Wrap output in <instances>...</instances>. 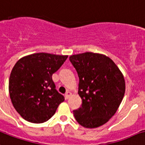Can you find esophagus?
Wrapping results in <instances>:
<instances>
[{
  "instance_id": "1",
  "label": "esophagus",
  "mask_w": 145,
  "mask_h": 145,
  "mask_svg": "<svg viewBox=\"0 0 145 145\" xmlns=\"http://www.w3.org/2000/svg\"><path fill=\"white\" fill-rule=\"evenodd\" d=\"M70 95H71V93L69 92V91H67L66 94H65V97H66V99H69V97H70Z\"/></svg>"
}]
</instances>
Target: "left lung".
<instances>
[{"label":"left lung","instance_id":"obj_1","mask_svg":"<svg viewBox=\"0 0 145 145\" xmlns=\"http://www.w3.org/2000/svg\"><path fill=\"white\" fill-rule=\"evenodd\" d=\"M78 73L82 106L74 116L85 128H97L113 116L125 90V79L117 66L105 55L86 52L69 57Z\"/></svg>","mask_w":145,"mask_h":145}]
</instances>
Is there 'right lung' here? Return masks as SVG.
Instances as JSON below:
<instances>
[{
	"label": "right lung",
	"instance_id": "obj_1",
	"mask_svg": "<svg viewBox=\"0 0 145 145\" xmlns=\"http://www.w3.org/2000/svg\"><path fill=\"white\" fill-rule=\"evenodd\" d=\"M68 56L37 53L19 60L9 80L10 97L22 118L42 123L52 117L63 95L56 89L52 75L60 69Z\"/></svg>",
	"mask_w": 145,
	"mask_h": 145
}]
</instances>
